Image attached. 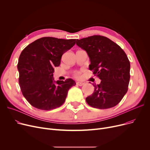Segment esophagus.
Returning a JSON list of instances; mask_svg holds the SVG:
<instances>
[{"instance_id":"1","label":"esophagus","mask_w":150,"mask_h":150,"mask_svg":"<svg viewBox=\"0 0 150 150\" xmlns=\"http://www.w3.org/2000/svg\"><path fill=\"white\" fill-rule=\"evenodd\" d=\"M84 83H82V82H77L76 83V84L78 85V86H82L83 85H84Z\"/></svg>"}]
</instances>
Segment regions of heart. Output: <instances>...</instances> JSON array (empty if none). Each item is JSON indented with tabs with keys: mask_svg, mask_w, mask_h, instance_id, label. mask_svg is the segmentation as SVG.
<instances>
[{
	"mask_svg": "<svg viewBox=\"0 0 150 150\" xmlns=\"http://www.w3.org/2000/svg\"><path fill=\"white\" fill-rule=\"evenodd\" d=\"M75 76L76 78H80V73L79 72H77L75 73Z\"/></svg>",
	"mask_w": 150,
	"mask_h": 150,
	"instance_id": "obj_1",
	"label": "heart"
}]
</instances>
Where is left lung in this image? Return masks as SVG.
I'll return each mask as SVG.
<instances>
[{
  "mask_svg": "<svg viewBox=\"0 0 150 150\" xmlns=\"http://www.w3.org/2000/svg\"><path fill=\"white\" fill-rule=\"evenodd\" d=\"M76 44L87 52L89 70L101 80L99 84H92L94 92L86 102L101 109L114 107L128 89L130 62L127 54L119 45L100 35L76 39Z\"/></svg>",
  "mask_w": 150,
  "mask_h": 150,
  "instance_id": "left-lung-1",
  "label": "left lung"
}]
</instances>
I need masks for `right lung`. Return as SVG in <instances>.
I'll return each mask as SVG.
<instances>
[{"label": "right lung", "mask_w": 150, "mask_h": 150, "mask_svg": "<svg viewBox=\"0 0 150 150\" xmlns=\"http://www.w3.org/2000/svg\"><path fill=\"white\" fill-rule=\"evenodd\" d=\"M76 39L53 37L38 39L28 45L18 60L19 83L28 103L45 111L54 109L64 103L68 91L76 84L68 78L54 81V67H58L62 55L75 44Z\"/></svg>", "instance_id": "right-lung-1"}]
</instances>
